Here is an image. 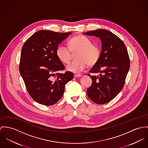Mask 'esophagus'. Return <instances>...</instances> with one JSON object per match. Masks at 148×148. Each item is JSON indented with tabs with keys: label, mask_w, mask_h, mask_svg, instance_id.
<instances>
[{
	"label": "esophagus",
	"mask_w": 148,
	"mask_h": 148,
	"mask_svg": "<svg viewBox=\"0 0 148 148\" xmlns=\"http://www.w3.org/2000/svg\"><path fill=\"white\" fill-rule=\"evenodd\" d=\"M74 77H82V75H81V74H74Z\"/></svg>",
	"instance_id": "1"
}]
</instances>
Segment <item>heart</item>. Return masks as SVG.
I'll return each instance as SVG.
<instances>
[{
  "label": "heart",
  "instance_id": "heart-1",
  "mask_svg": "<svg viewBox=\"0 0 148 148\" xmlns=\"http://www.w3.org/2000/svg\"><path fill=\"white\" fill-rule=\"evenodd\" d=\"M78 51L75 55L77 60L67 65L68 71L79 73L86 67L95 65L98 62L101 51L98 45L92 44L90 39L83 35H77L68 41L67 47L65 45L59 46L56 51L58 60L63 64L69 63L71 58V52Z\"/></svg>",
  "mask_w": 148,
  "mask_h": 148
}]
</instances>
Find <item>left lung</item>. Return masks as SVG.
<instances>
[{"instance_id":"1","label":"left lung","mask_w":148,"mask_h":148,"mask_svg":"<svg viewBox=\"0 0 148 148\" xmlns=\"http://www.w3.org/2000/svg\"><path fill=\"white\" fill-rule=\"evenodd\" d=\"M83 34L101 40L100 59L89 71L100 74L92 76L88 74L92 83L87 90V94L94 103L106 104L115 98L124 86L130 66L128 53L123 41L109 31L97 29Z\"/></svg>"}]
</instances>
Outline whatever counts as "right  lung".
Returning a JSON list of instances; mask_svg holds the SVG:
<instances>
[{"mask_svg":"<svg viewBox=\"0 0 148 148\" xmlns=\"http://www.w3.org/2000/svg\"><path fill=\"white\" fill-rule=\"evenodd\" d=\"M71 33L39 31L28 38L22 47L20 73L28 94L38 103L44 106L56 103L64 94L65 84L73 78L70 71L54 74L65 69L56 51Z\"/></svg>","mask_w":148,"mask_h":148,"instance_id":"right-lung-1","label":"right lung"}]
</instances>
